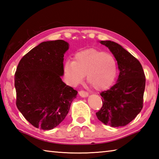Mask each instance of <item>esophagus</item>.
Returning <instances> with one entry per match:
<instances>
[{
  "instance_id": "1",
  "label": "esophagus",
  "mask_w": 159,
  "mask_h": 159,
  "mask_svg": "<svg viewBox=\"0 0 159 159\" xmlns=\"http://www.w3.org/2000/svg\"><path fill=\"white\" fill-rule=\"evenodd\" d=\"M79 95L80 97H82V98H87L88 96V93L87 92H85V91H83V90H80L79 92Z\"/></svg>"
}]
</instances>
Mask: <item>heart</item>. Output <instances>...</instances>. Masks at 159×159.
Returning a JSON list of instances; mask_svg holds the SVG:
<instances>
[{"label":"heart","instance_id":"1","mask_svg":"<svg viewBox=\"0 0 159 159\" xmlns=\"http://www.w3.org/2000/svg\"><path fill=\"white\" fill-rule=\"evenodd\" d=\"M64 74L70 85L81 83L86 75L87 81L96 90L108 89L117 74V64L111 55L95 48L83 50L75 54L73 61H66Z\"/></svg>","mask_w":159,"mask_h":159}]
</instances>
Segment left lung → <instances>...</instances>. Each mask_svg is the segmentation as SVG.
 <instances>
[{
	"label": "left lung",
	"mask_w": 159,
	"mask_h": 159,
	"mask_svg": "<svg viewBox=\"0 0 159 159\" xmlns=\"http://www.w3.org/2000/svg\"><path fill=\"white\" fill-rule=\"evenodd\" d=\"M117 61L119 75L116 83L100 93L101 109L96 116L111 127H121L131 122L143 107L145 75L139 61L121 45L111 41H101Z\"/></svg>",
	"instance_id": "obj_1"
}]
</instances>
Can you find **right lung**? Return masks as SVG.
Returning a JSON list of instances; mask_svg holds the SVG:
<instances>
[{
	"instance_id": "obj_1",
	"label": "right lung",
	"mask_w": 159,
	"mask_h": 159,
	"mask_svg": "<svg viewBox=\"0 0 159 159\" xmlns=\"http://www.w3.org/2000/svg\"><path fill=\"white\" fill-rule=\"evenodd\" d=\"M69 45L63 40L45 41L21 59L15 74L17 109L32 125L42 130L57 127L69 113L78 92L66 85L64 55Z\"/></svg>"
}]
</instances>
